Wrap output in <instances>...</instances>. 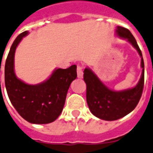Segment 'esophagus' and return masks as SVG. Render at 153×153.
Segmentation results:
<instances>
[{
    "mask_svg": "<svg viewBox=\"0 0 153 153\" xmlns=\"http://www.w3.org/2000/svg\"><path fill=\"white\" fill-rule=\"evenodd\" d=\"M76 71H77V76L78 78H82L83 77V67L80 66V65H78L77 68H76Z\"/></svg>",
    "mask_w": 153,
    "mask_h": 153,
    "instance_id": "1",
    "label": "esophagus"
}]
</instances>
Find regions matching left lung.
Returning a JSON list of instances; mask_svg holds the SVG:
<instances>
[{"mask_svg":"<svg viewBox=\"0 0 153 153\" xmlns=\"http://www.w3.org/2000/svg\"><path fill=\"white\" fill-rule=\"evenodd\" d=\"M116 33L127 40L137 51L141 57L142 73L139 81L134 88L127 90L116 91L108 88L89 68L84 71V79L87 85V102L91 112L95 117L104 120L113 121L125 117L137 106L142 97L144 88L145 67L142 51L135 38L129 30L117 26Z\"/></svg>","mask_w":153,"mask_h":153,"instance_id":"left-lung-1","label":"left lung"}]
</instances>
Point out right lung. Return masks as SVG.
<instances>
[{"label": "right lung", "instance_id": "right-lung-1", "mask_svg": "<svg viewBox=\"0 0 153 153\" xmlns=\"http://www.w3.org/2000/svg\"><path fill=\"white\" fill-rule=\"evenodd\" d=\"M25 31L14 40L4 66V82L7 95L19 114L31 123H51L61 114L67 91L72 81L76 78V65L67 69H55L45 81L35 85L24 83L16 76L14 70L16 49L24 36Z\"/></svg>", "mask_w": 153, "mask_h": 153}]
</instances>
